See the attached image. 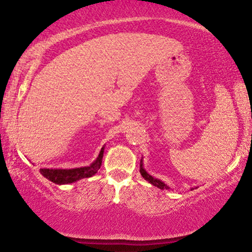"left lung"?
<instances>
[{
	"label": "left lung",
	"instance_id": "1",
	"mask_svg": "<svg viewBox=\"0 0 252 252\" xmlns=\"http://www.w3.org/2000/svg\"><path fill=\"white\" fill-rule=\"evenodd\" d=\"M140 173H141V175H142L143 178H144V180H147L148 182H150V184H152V185H154V186L158 187V189H170L169 187L167 186V185L164 184L163 181L158 180V179H156V178H154V176H152L150 174H148V173H147V170L143 168L142 158H141V162H140Z\"/></svg>",
	"mask_w": 252,
	"mask_h": 252
}]
</instances>
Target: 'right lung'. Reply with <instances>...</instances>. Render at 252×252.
Returning a JSON list of instances; mask_svg holds the SVG:
<instances>
[{"label":"right lung","instance_id":"right-lung-1","mask_svg":"<svg viewBox=\"0 0 252 252\" xmlns=\"http://www.w3.org/2000/svg\"><path fill=\"white\" fill-rule=\"evenodd\" d=\"M104 154V147L100 149L98 158L94 161L90 166L79 167V168H72V169H53V168H41L40 173L45 176L46 179L54 182L58 185H67L76 182L80 179L90 178V176L94 175L98 172V169L102 166Z\"/></svg>","mask_w":252,"mask_h":252}]
</instances>
